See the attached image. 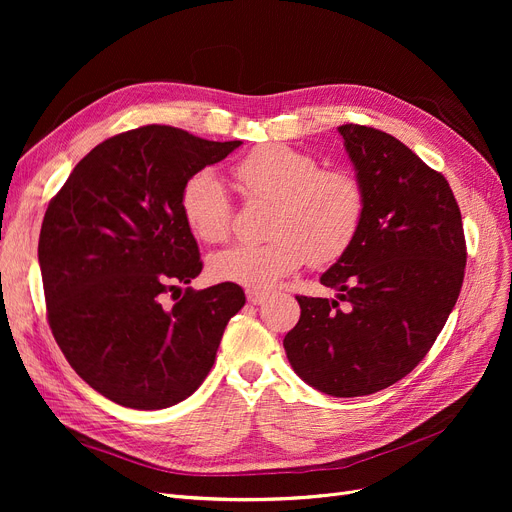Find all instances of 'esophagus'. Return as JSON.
I'll use <instances>...</instances> for the list:
<instances>
[{
	"label": "esophagus",
	"instance_id": "esophagus-1",
	"mask_svg": "<svg viewBox=\"0 0 512 512\" xmlns=\"http://www.w3.org/2000/svg\"><path fill=\"white\" fill-rule=\"evenodd\" d=\"M267 297H270V292H265V290H247V301L251 305H261L267 301Z\"/></svg>",
	"mask_w": 512,
	"mask_h": 512
}]
</instances>
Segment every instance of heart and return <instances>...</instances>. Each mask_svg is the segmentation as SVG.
I'll return each instance as SVG.
<instances>
[{"label":"heart","instance_id":"obj_1","mask_svg":"<svg viewBox=\"0 0 512 512\" xmlns=\"http://www.w3.org/2000/svg\"><path fill=\"white\" fill-rule=\"evenodd\" d=\"M249 201L270 203L261 245H236L209 257V276L251 290H270L301 265H330L353 247L363 226L367 193L346 168H319L307 151L270 143L253 149L234 166ZM180 213L205 242H222L232 232L234 207L222 178L197 170L182 182Z\"/></svg>","mask_w":512,"mask_h":512}]
</instances>
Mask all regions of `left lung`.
<instances>
[{
  "instance_id": "obj_1",
  "label": "left lung",
  "mask_w": 512,
  "mask_h": 512,
  "mask_svg": "<svg viewBox=\"0 0 512 512\" xmlns=\"http://www.w3.org/2000/svg\"><path fill=\"white\" fill-rule=\"evenodd\" d=\"M367 193L359 236L321 284L338 301L297 297L301 319L284 351L309 386L351 398L380 392L411 373L459 299L467 245L448 180L392 134L338 128Z\"/></svg>"
}]
</instances>
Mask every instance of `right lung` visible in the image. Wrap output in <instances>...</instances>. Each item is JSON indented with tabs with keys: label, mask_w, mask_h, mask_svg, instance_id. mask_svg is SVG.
Here are the masks:
<instances>
[{
	"label": "right lung",
	"mask_w": 512,
	"mask_h": 512,
	"mask_svg": "<svg viewBox=\"0 0 512 512\" xmlns=\"http://www.w3.org/2000/svg\"><path fill=\"white\" fill-rule=\"evenodd\" d=\"M240 141L149 124L99 143L49 201L39 236L47 321L70 367L128 409H166L207 378L238 284L164 294L203 270L178 197L182 182Z\"/></svg>",
	"instance_id": "add662e5"
}]
</instances>
